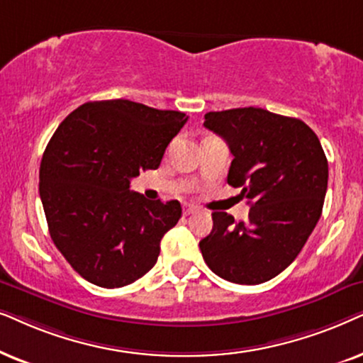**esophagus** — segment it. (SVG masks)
Masks as SVG:
<instances>
[{
	"label": "esophagus",
	"mask_w": 363,
	"mask_h": 363,
	"mask_svg": "<svg viewBox=\"0 0 363 363\" xmlns=\"http://www.w3.org/2000/svg\"><path fill=\"white\" fill-rule=\"evenodd\" d=\"M199 209H197L196 206H192V204H184V216H191V214H194V212H197Z\"/></svg>",
	"instance_id": "34e87169"
}]
</instances>
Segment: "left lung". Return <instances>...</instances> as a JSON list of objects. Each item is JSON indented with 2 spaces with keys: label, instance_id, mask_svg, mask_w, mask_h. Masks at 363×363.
Instances as JSON below:
<instances>
[{
  "label": "left lung",
  "instance_id": "left-lung-1",
  "mask_svg": "<svg viewBox=\"0 0 363 363\" xmlns=\"http://www.w3.org/2000/svg\"><path fill=\"white\" fill-rule=\"evenodd\" d=\"M204 125L219 134L232 156L227 182L240 187L249 220L212 214L202 257L234 284L267 282L287 269L320 219L328 164L317 134L301 119L260 108L207 113Z\"/></svg>",
  "mask_w": 363,
  "mask_h": 363
}]
</instances>
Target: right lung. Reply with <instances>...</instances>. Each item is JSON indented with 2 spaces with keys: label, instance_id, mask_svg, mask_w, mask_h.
Wrapping results in <instances>:
<instances>
[{
  "label": "right lung",
  "instance_id": "obj_1",
  "mask_svg": "<svg viewBox=\"0 0 363 363\" xmlns=\"http://www.w3.org/2000/svg\"><path fill=\"white\" fill-rule=\"evenodd\" d=\"M187 119L109 99L79 106L57 125L41 159L40 196L52 242L88 282L123 287L154 267L182 207L147 201L129 186L159 167Z\"/></svg>",
  "mask_w": 363,
  "mask_h": 363
}]
</instances>
